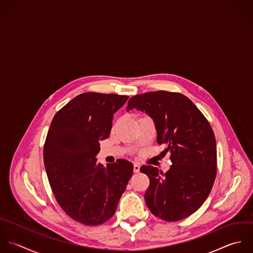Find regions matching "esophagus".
<instances>
[{
	"label": "esophagus",
	"instance_id": "34e87169",
	"mask_svg": "<svg viewBox=\"0 0 253 253\" xmlns=\"http://www.w3.org/2000/svg\"><path fill=\"white\" fill-rule=\"evenodd\" d=\"M133 170H134V172H139L140 171V166L138 165V164H134V166H133Z\"/></svg>",
	"mask_w": 253,
	"mask_h": 253
}]
</instances>
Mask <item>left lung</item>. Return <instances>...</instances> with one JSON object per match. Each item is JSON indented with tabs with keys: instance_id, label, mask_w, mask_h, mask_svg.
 Listing matches in <instances>:
<instances>
[{
	"instance_id": "obj_1",
	"label": "left lung",
	"mask_w": 253,
	"mask_h": 253,
	"mask_svg": "<svg viewBox=\"0 0 253 253\" xmlns=\"http://www.w3.org/2000/svg\"><path fill=\"white\" fill-rule=\"evenodd\" d=\"M145 111L155 121L157 142L170 153L172 165L164 173L141 167L150 185L145 193L149 210L167 222L196 212L209 196L217 174L216 139L211 125L196 105L179 92L151 91L132 96L127 111Z\"/></svg>"
}]
</instances>
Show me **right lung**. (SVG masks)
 <instances>
[{
    "mask_svg": "<svg viewBox=\"0 0 253 253\" xmlns=\"http://www.w3.org/2000/svg\"><path fill=\"white\" fill-rule=\"evenodd\" d=\"M129 98L113 93L77 95L53 117L43 149L53 194L63 211L85 226H98L115 213L133 174L125 160L103 167L95 156L107 139L113 114Z\"/></svg>",
    "mask_w": 253,
    "mask_h": 253,
    "instance_id": "right-lung-1",
    "label": "right lung"
}]
</instances>
